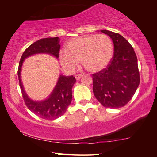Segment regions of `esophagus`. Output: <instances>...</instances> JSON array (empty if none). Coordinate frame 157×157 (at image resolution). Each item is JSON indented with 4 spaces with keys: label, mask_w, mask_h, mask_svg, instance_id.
<instances>
[{
    "label": "esophagus",
    "mask_w": 157,
    "mask_h": 157,
    "mask_svg": "<svg viewBox=\"0 0 157 157\" xmlns=\"http://www.w3.org/2000/svg\"><path fill=\"white\" fill-rule=\"evenodd\" d=\"M82 76H83L82 75H81V74H77V75H75V78H76L77 80H79Z\"/></svg>",
    "instance_id": "esophagus-1"
}]
</instances>
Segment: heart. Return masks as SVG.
<instances>
[{
    "mask_svg": "<svg viewBox=\"0 0 157 157\" xmlns=\"http://www.w3.org/2000/svg\"><path fill=\"white\" fill-rule=\"evenodd\" d=\"M113 56V44L105 34L84 35L71 39L66 50L59 53L62 68L68 73L74 72L82 64L89 72H98L105 69Z\"/></svg>",
    "mask_w": 157,
    "mask_h": 157,
    "instance_id": "b5f03b06",
    "label": "heart"
}]
</instances>
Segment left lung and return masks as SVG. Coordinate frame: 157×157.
Returning a JSON list of instances; mask_svg holds the SVG:
<instances>
[{
  "label": "left lung",
  "instance_id": "left-lung-1",
  "mask_svg": "<svg viewBox=\"0 0 157 157\" xmlns=\"http://www.w3.org/2000/svg\"><path fill=\"white\" fill-rule=\"evenodd\" d=\"M101 32L112 39L114 54L107 67L93 74V93L104 107H124L140 83L137 57L132 46L121 34L108 30Z\"/></svg>",
  "mask_w": 157,
  "mask_h": 157
}]
</instances>
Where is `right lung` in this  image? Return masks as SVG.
I'll return each instance as SVG.
<instances>
[{"label":"right lung","mask_w":157,"mask_h":157,"mask_svg":"<svg viewBox=\"0 0 157 157\" xmlns=\"http://www.w3.org/2000/svg\"><path fill=\"white\" fill-rule=\"evenodd\" d=\"M59 49V37L39 39L25 50L18 65V77L25 104L31 112L46 120H54L66 112L72 101V89L76 82L75 77L72 75L66 77L61 75L49 98L41 101H35L31 100L24 90L21 79V71L26 58L36 54H49L58 59Z\"/></svg>","instance_id":"right-lung-1"}]
</instances>
